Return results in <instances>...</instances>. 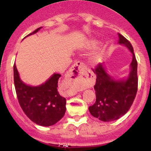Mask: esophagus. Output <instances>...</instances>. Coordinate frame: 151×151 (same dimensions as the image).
Instances as JSON below:
<instances>
[{
	"label": "esophagus",
	"instance_id": "34e87169",
	"mask_svg": "<svg viewBox=\"0 0 151 151\" xmlns=\"http://www.w3.org/2000/svg\"><path fill=\"white\" fill-rule=\"evenodd\" d=\"M86 72V66L81 62H77L71 67L65 79V84L69 86L70 92L72 94L77 93V87L81 84V76L84 75Z\"/></svg>",
	"mask_w": 151,
	"mask_h": 151
}]
</instances>
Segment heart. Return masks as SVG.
Instances as JSON below:
<instances>
[{"instance_id": "heart-1", "label": "heart", "mask_w": 151, "mask_h": 151, "mask_svg": "<svg viewBox=\"0 0 151 151\" xmlns=\"http://www.w3.org/2000/svg\"><path fill=\"white\" fill-rule=\"evenodd\" d=\"M98 42L96 40H89L86 44V48L88 50H93L94 48H96L98 45ZM100 59V55H96V56L93 57V63H98L99 60Z\"/></svg>"}]
</instances>
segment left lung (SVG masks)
Listing matches in <instances>:
<instances>
[{"instance_id":"obj_1","label":"left lung","mask_w":151,"mask_h":151,"mask_svg":"<svg viewBox=\"0 0 151 151\" xmlns=\"http://www.w3.org/2000/svg\"><path fill=\"white\" fill-rule=\"evenodd\" d=\"M119 43L128 48L132 54L130 72L126 78L115 79L109 74L104 64H99L93 71L96 74L94 90L96 101L89 107L90 114L100 121H115L127 113L131 108L138 90L137 63L133 48L129 40L121 34Z\"/></svg>"}]
</instances>
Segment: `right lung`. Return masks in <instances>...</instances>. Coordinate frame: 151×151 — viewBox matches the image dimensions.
I'll use <instances>...</instances> for the list:
<instances>
[{
  "instance_id": "add662e5",
  "label": "right lung",
  "mask_w": 151,
  "mask_h": 151,
  "mask_svg": "<svg viewBox=\"0 0 151 151\" xmlns=\"http://www.w3.org/2000/svg\"><path fill=\"white\" fill-rule=\"evenodd\" d=\"M41 28L39 27L26 37L35 34ZM13 72L17 97L26 116L42 126H52L58 122L66 111V99L58 91V80L61 75L54 73L40 85L30 86L21 80L15 64Z\"/></svg>"
}]
</instances>
